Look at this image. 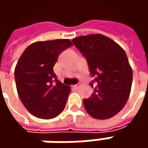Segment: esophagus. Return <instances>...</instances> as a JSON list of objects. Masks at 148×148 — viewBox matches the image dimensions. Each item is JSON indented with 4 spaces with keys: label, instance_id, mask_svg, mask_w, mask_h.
Instances as JSON below:
<instances>
[{
    "label": "esophagus",
    "instance_id": "obj_1",
    "mask_svg": "<svg viewBox=\"0 0 148 148\" xmlns=\"http://www.w3.org/2000/svg\"><path fill=\"white\" fill-rule=\"evenodd\" d=\"M79 86H79V84H77V85H73V86H72V88L75 89V90H77V89L79 88Z\"/></svg>",
    "mask_w": 148,
    "mask_h": 148
}]
</instances>
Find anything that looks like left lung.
Returning <instances> with one entry per match:
<instances>
[{"instance_id":"8db88e82","label":"left lung","mask_w":148,"mask_h":148,"mask_svg":"<svg viewBox=\"0 0 148 148\" xmlns=\"http://www.w3.org/2000/svg\"><path fill=\"white\" fill-rule=\"evenodd\" d=\"M74 45L86 58L95 80L94 88L84 106L91 117L107 119L117 114L128 101L133 70L125 51L114 40L103 34H89L72 39ZM95 81L97 82L93 86Z\"/></svg>"}]
</instances>
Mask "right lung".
<instances>
[{
	"label": "right lung",
	"mask_w": 148,
	"mask_h": 148,
	"mask_svg": "<svg viewBox=\"0 0 148 148\" xmlns=\"http://www.w3.org/2000/svg\"><path fill=\"white\" fill-rule=\"evenodd\" d=\"M72 45L70 39L38 41L28 46L14 68L21 102L34 116L50 119L65 108L71 88L58 80L53 66L58 57Z\"/></svg>",
	"instance_id": "obj_1"
}]
</instances>
